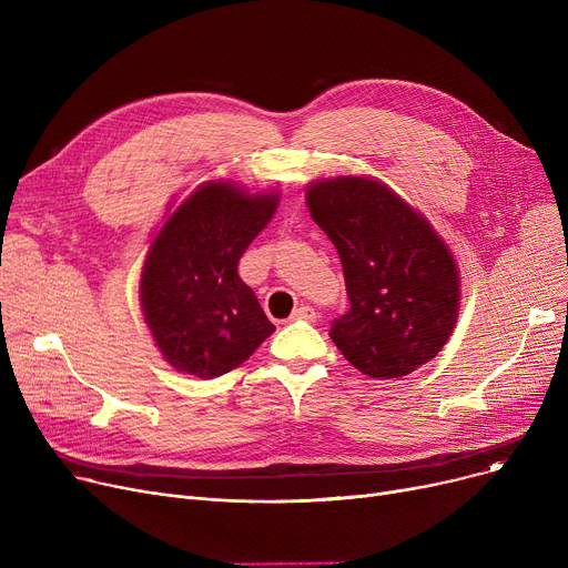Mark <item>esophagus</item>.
Returning a JSON list of instances; mask_svg holds the SVG:
<instances>
[{
	"mask_svg": "<svg viewBox=\"0 0 568 568\" xmlns=\"http://www.w3.org/2000/svg\"><path fill=\"white\" fill-rule=\"evenodd\" d=\"M292 320H306V322H315V317H317V313H315V308L313 306H300V308H294L292 311V315H290Z\"/></svg>",
	"mask_w": 568,
	"mask_h": 568,
	"instance_id": "1",
	"label": "esophagus"
}]
</instances>
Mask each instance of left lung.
Segmentation results:
<instances>
[{
	"label": "left lung",
	"instance_id": "1",
	"mask_svg": "<svg viewBox=\"0 0 568 568\" xmlns=\"http://www.w3.org/2000/svg\"><path fill=\"white\" fill-rule=\"evenodd\" d=\"M306 206L343 264L349 311L329 336L345 359L375 379L405 377L435 359L456 329L460 272L430 221L362 174L315 179Z\"/></svg>",
	"mask_w": 568,
	"mask_h": 568
}]
</instances>
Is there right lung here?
<instances>
[{"mask_svg": "<svg viewBox=\"0 0 568 568\" xmlns=\"http://www.w3.org/2000/svg\"><path fill=\"white\" fill-rule=\"evenodd\" d=\"M278 202V191L209 179L168 209L144 253L140 308L176 373L221 377L274 334L236 266Z\"/></svg>", "mask_w": 568, "mask_h": 568, "instance_id": "add662e5", "label": "right lung"}]
</instances>
